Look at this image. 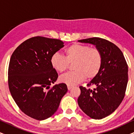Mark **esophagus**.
<instances>
[{
    "label": "esophagus",
    "mask_w": 134,
    "mask_h": 134,
    "mask_svg": "<svg viewBox=\"0 0 134 134\" xmlns=\"http://www.w3.org/2000/svg\"><path fill=\"white\" fill-rule=\"evenodd\" d=\"M72 86H70V85H67V88H68L69 90H70L72 88Z\"/></svg>",
    "instance_id": "1"
}]
</instances>
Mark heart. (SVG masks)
Wrapping results in <instances>:
<instances>
[{"label":"heart","mask_w":134,"mask_h":134,"mask_svg":"<svg viewBox=\"0 0 134 134\" xmlns=\"http://www.w3.org/2000/svg\"><path fill=\"white\" fill-rule=\"evenodd\" d=\"M65 57L54 53L51 58L52 67L60 74L67 70L69 64H73L72 72L68 73L59 79L60 82L68 85H75L87 78L91 80L96 77L102 65V54L96 47L73 44L64 50Z\"/></svg>","instance_id":"obj_1"}]
</instances>
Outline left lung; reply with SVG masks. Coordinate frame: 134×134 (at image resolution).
I'll list each match as a JSON object with an SVG mask.
<instances>
[{
  "mask_svg": "<svg viewBox=\"0 0 134 134\" xmlns=\"http://www.w3.org/2000/svg\"><path fill=\"white\" fill-rule=\"evenodd\" d=\"M96 46L102 54V65L96 77L80 87L79 107L87 116L101 119L114 112L122 101L128 82V65L121 49L109 41L94 37L79 40ZM96 88L91 89L90 87Z\"/></svg>",
  "mask_w": 134,
  "mask_h": 134,
  "instance_id": "left-lung-1",
  "label": "left lung"
}]
</instances>
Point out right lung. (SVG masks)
<instances>
[{"label":"right lung","mask_w":134,"mask_h":134,"mask_svg":"<svg viewBox=\"0 0 134 134\" xmlns=\"http://www.w3.org/2000/svg\"><path fill=\"white\" fill-rule=\"evenodd\" d=\"M64 46L60 40L35 36L22 43L10 57V92L22 112L33 119L42 121L52 116L67 93L64 83L50 88L58 78L51 58Z\"/></svg>","instance_id":"right-lung-1"}]
</instances>
